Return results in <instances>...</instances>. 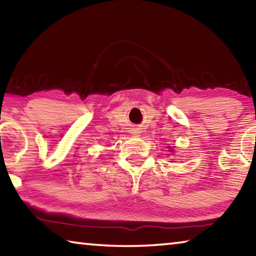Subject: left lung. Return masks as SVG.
<instances>
[{"label":"left lung","instance_id":"obj_1","mask_svg":"<svg viewBox=\"0 0 256 256\" xmlns=\"http://www.w3.org/2000/svg\"><path fill=\"white\" fill-rule=\"evenodd\" d=\"M170 151H172V150H170Z\"/></svg>","mask_w":256,"mask_h":256}]
</instances>
